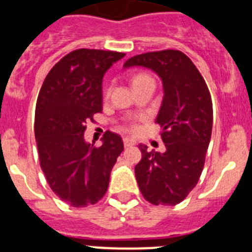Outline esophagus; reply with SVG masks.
Segmentation results:
<instances>
[{
  "mask_svg": "<svg viewBox=\"0 0 252 252\" xmlns=\"http://www.w3.org/2000/svg\"><path fill=\"white\" fill-rule=\"evenodd\" d=\"M135 144H136V142H135V140L131 139V137H125L124 139V145L126 146V148L135 145Z\"/></svg>",
  "mask_w": 252,
  "mask_h": 252,
  "instance_id": "obj_1",
  "label": "esophagus"
}]
</instances>
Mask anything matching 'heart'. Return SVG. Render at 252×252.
<instances>
[{
  "label": "heart",
  "mask_w": 252,
  "mask_h": 252,
  "mask_svg": "<svg viewBox=\"0 0 252 252\" xmlns=\"http://www.w3.org/2000/svg\"><path fill=\"white\" fill-rule=\"evenodd\" d=\"M146 81H154V79L148 74H137L136 77L133 78V86H136V84L142 83V82Z\"/></svg>",
  "instance_id": "1"
}]
</instances>
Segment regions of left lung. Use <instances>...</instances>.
<instances>
[{
    "mask_svg": "<svg viewBox=\"0 0 252 252\" xmlns=\"http://www.w3.org/2000/svg\"><path fill=\"white\" fill-rule=\"evenodd\" d=\"M132 66L157 73L164 92L155 122L162 127L165 151H149L140 144L137 184L150 203L175 206L194 188L203 170L212 133L211 94L197 66L179 50L136 55L124 64L125 69Z\"/></svg>",
    "mask_w": 252,
    "mask_h": 252,
    "instance_id": "left-lung-1",
    "label": "left lung"
}]
</instances>
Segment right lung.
I'll list each match as a JSON object with an SVG mask.
<instances>
[{"mask_svg":"<svg viewBox=\"0 0 252 252\" xmlns=\"http://www.w3.org/2000/svg\"><path fill=\"white\" fill-rule=\"evenodd\" d=\"M117 51L78 49L55 64L40 90L35 139L51 190L72 207L94 204L106 194L116 160L124 150L120 135L107 131L102 145L84 139L86 122L102 112V79Z\"/></svg>","mask_w":252,"mask_h":252,"instance_id":"add662e5","label":"right lung"}]
</instances>
